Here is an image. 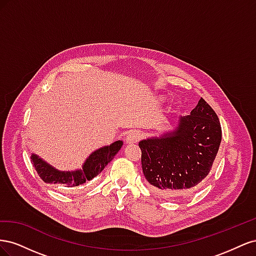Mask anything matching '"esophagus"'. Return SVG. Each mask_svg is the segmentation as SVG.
Masks as SVG:
<instances>
[{"instance_id":"1","label":"esophagus","mask_w":256,"mask_h":256,"mask_svg":"<svg viewBox=\"0 0 256 256\" xmlns=\"http://www.w3.org/2000/svg\"><path fill=\"white\" fill-rule=\"evenodd\" d=\"M142 136V134L141 131L138 130H131L129 131V132L127 134V136H126V142L127 143H138V141H140V138Z\"/></svg>"}]
</instances>
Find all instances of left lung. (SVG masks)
I'll use <instances>...</instances> for the list:
<instances>
[{"instance_id":"left-lung-1","label":"left lung","mask_w":256,"mask_h":256,"mask_svg":"<svg viewBox=\"0 0 256 256\" xmlns=\"http://www.w3.org/2000/svg\"><path fill=\"white\" fill-rule=\"evenodd\" d=\"M221 138L218 116L200 98L190 115L180 116L174 131L138 143L146 180L164 196H190L210 172Z\"/></svg>"}]
</instances>
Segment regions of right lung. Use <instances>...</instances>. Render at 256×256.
<instances>
[{"instance_id": "add662e5", "label": "right lung", "mask_w": 256, "mask_h": 256, "mask_svg": "<svg viewBox=\"0 0 256 256\" xmlns=\"http://www.w3.org/2000/svg\"><path fill=\"white\" fill-rule=\"evenodd\" d=\"M122 146V141H116L109 146H104L95 150L85 160L82 170H76V171H58L34 154L30 156V161H32L38 175L46 184H58L65 188H74L92 180L99 173H102L106 164L118 152Z\"/></svg>"}]
</instances>
